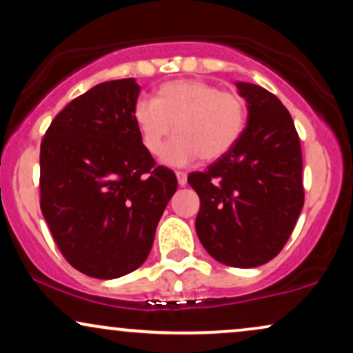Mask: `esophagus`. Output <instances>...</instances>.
<instances>
[{
    "label": "esophagus",
    "mask_w": 353,
    "mask_h": 353,
    "mask_svg": "<svg viewBox=\"0 0 353 353\" xmlns=\"http://www.w3.org/2000/svg\"><path fill=\"white\" fill-rule=\"evenodd\" d=\"M176 177H177V184H179L181 188H184V185L188 184V174H185V172L177 171L176 172Z\"/></svg>",
    "instance_id": "1"
}]
</instances>
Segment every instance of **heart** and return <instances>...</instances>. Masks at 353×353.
Masks as SVG:
<instances>
[{"instance_id": "heart-1", "label": "heart", "mask_w": 353, "mask_h": 353, "mask_svg": "<svg viewBox=\"0 0 353 353\" xmlns=\"http://www.w3.org/2000/svg\"><path fill=\"white\" fill-rule=\"evenodd\" d=\"M133 120L150 154H159L169 165L190 164L201 156L215 161L235 146L245 130L246 105L240 95L222 92L217 85L197 79L161 85L156 99L141 97L133 107Z\"/></svg>"}]
</instances>
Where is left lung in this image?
Listing matches in <instances>:
<instances>
[{"label":"left lung","mask_w":353,"mask_h":353,"mask_svg":"<svg viewBox=\"0 0 353 353\" xmlns=\"http://www.w3.org/2000/svg\"><path fill=\"white\" fill-rule=\"evenodd\" d=\"M246 126L227 154L188 177L199 194V240L212 258L254 268L283 250L304 205L303 154L290 112L260 85L235 82Z\"/></svg>","instance_id":"left-lung-1"}]
</instances>
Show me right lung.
Returning a JSON list of instances; mask_svg holds the SVG:
<instances>
[{
    "mask_svg": "<svg viewBox=\"0 0 353 353\" xmlns=\"http://www.w3.org/2000/svg\"><path fill=\"white\" fill-rule=\"evenodd\" d=\"M134 79L95 85L62 110L41 143V210L65 260L114 279L146 261L176 174L154 165L133 120Z\"/></svg>",
    "mask_w": 353,
    "mask_h": 353,
    "instance_id": "right-lung-1",
    "label": "right lung"
}]
</instances>
